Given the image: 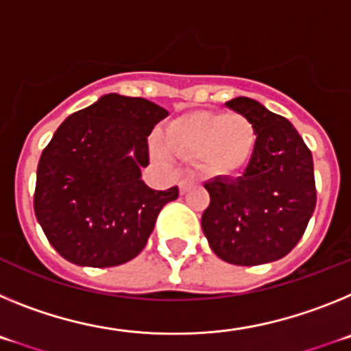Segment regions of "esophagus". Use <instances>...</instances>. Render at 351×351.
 I'll return each instance as SVG.
<instances>
[{
    "instance_id": "obj_1",
    "label": "esophagus",
    "mask_w": 351,
    "mask_h": 351,
    "mask_svg": "<svg viewBox=\"0 0 351 351\" xmlns=\"http://www.w3.org/2000/svg\"><path fill=\"white\" fill-rule=\"evenodd\" d=\"M195 182V176L191 172L184 173L181 178V181H179V188H181V193H186V191L190 190V186Z\"/></svg>"
}]
</instances>
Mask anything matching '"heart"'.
Returning <instances> with one entry per match:
<instances>
[{"label": "heart", "instance_id": "heart-1", "mask_svg": "<svg viewBox=\"0 0 351 351\" xmlns=\"http://www.w3.org/2000/svg\"><path fill=\"white\" fill-rule=\"evenodd\" d=\"M165 142L181 158H200L210 172L230 176L253 156L256 133L239 114L197 110L173 119L165 130Z\"/></svg>", "mask_w": 351, "mask_h": 351}]
</instances>
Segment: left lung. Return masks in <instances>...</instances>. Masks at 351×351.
Returning a JSON list of instances; mask_svg holds the SVG:
<instances>
[{"instance_id":"1","label":"left lung","mask_w":351,"mask_h":351,"mask_svg":"<svg viewBox=\"0 0 351 351\" xmlns=\"http://www.w3.org/2000/svg\"><path fill=\"white\" fill-rule=\"evenodd\" d=\"M225 105L253 125L256 145L241 178L218 176L204 184L210 204L202 230L225 262H274L297 246L315 213L311 151L290 121L260 101L237 96Z\"/></svg>"}]
</instances>
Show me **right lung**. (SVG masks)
I'll use <instances>...</instances> for the list:
<instances>
[{
	"label": "right lung",
	"instance_id": "right-lung-1",
	"mask_svg": "<svg viewBox=\"0 0 351 351\" xmlns=\"http://www.w3.org/2000/svg\"><path fill=\"white\" fill-rule=\"evenodd\" d=\"M167 116L145 98L108 93L56 130L40 156L33 206L64 260L114 267L144 250L160 210L179 197L178 186L156 191L142 181L149 133Z\"/></svg>",
	"mask_w": 351,
	"mask_h": 351
}]
</instances>
